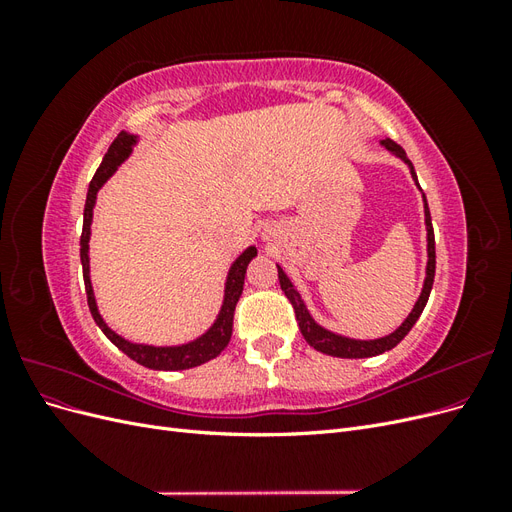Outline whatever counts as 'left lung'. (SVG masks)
<instances>
[{
	"instance_id": "left-lung-1",
	"label": "left lung",
	"mask_w": 512,
	"mask_h": 512,
	"mask_svg": "<svg viewBox=\"0 0 512 512\" xmlns=\"http://www.w3.org/2000/svg\"><path fill=\"white\" fill-rule=\"evenodd\" d=\"M382 145L393 151L395 156H399L401 160H404L410 170H412V177L416 179V173H414V166L412 162L406 158V151L401 149L397 143L389 141H382ZM425 198V194H423ZM425 224H427V277H425V286H423V292L421 297H418L414 309L410 312V316L406 318V322L401 324V327L386 335V337H380V339H369V342H361V339H348V337H342V335H335L327 329L318 327V324L314 322V318L309 316V312L305 309L299 292L294 290V286L290 284V280L286 277V273L282 271V267H277V277H280V286L284 290V294L288 297V301L292 303L294 307V316H297V322H299V329L305 337V342L316 348L318 352H324V354H331V356H339V359H367V356H376V354H382L386 350L395 348L401 339H404L410 329L416 324L418 316L423 314V309L427 305V299H429V292H431V286H433V275H436V239H433V226H431V215H429V207H427V198H425Z\"/></svg>"
}]
</instances>
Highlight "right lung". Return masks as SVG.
Here are the masks:
<instances>
[{
  "label": "right lung",
  "mask_w": 512,
  "mask_h": 512,
  "mask_svg": "<svg viewBox=\"0 0 512 512\" xmlns=\"http://www.w3.org/2000/svg\"><path fill=\"white\" fill-rule=\"evenodd\" d=\"M136 143V136L128 132H119L115 141L108 147L106 156L96 170L94 179L89 183L87 190V200H85V215H83V232H81V262H83V280H85V292H87V305L89 312L94 316L96 324L102 329V333L111 339V342L123 352L128 354L132 361L138 365L149 367V369H164V371H175V369H190L196 365H203L211 359H215L230 342L232 335V318H235V307L237 301L243 292V282H245V269L250 265V260L256 256V247H247V250L235 260V265L230 267L228 273V282H226V297L222 312L218 320L213 322V327L203 335L198 337L196 342H190L185 346H175V348H153V346H141V344H130L126 339L113 333L106 327V322L98 314L96 299H94V290H91L89 282V230H91V213H94L96 205V194L102 188V183L111 177L117 166L130 156L132 145Z\"/></svg>",
  "instance_id": "add662e5"
}]
</instances>
